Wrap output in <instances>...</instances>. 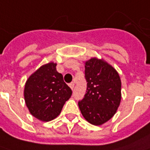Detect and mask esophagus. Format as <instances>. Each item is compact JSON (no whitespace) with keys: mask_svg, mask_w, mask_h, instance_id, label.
<instances>
[{"mask_svg":"<svg viewBox=\"0 0 150 150\" xmlns=\"http://www.w3.org/2000/svg\"><path fill=\"white\" fill-rule=\"evenodd\" d=\"M69 86H70V88H71V89L73 90V88H74V87H75V83H74V82L71 83L69 84Z\"/></svg>","mask_w":150,"mask_h":150,"instance_id":"34e87169","label":"esophagus"}]
</instances>
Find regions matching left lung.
I'll return each instance as SVG.
<instances>
[{"instance_id": "left-lung-1", "label": "left lung", "mask_w": 150, "mask_h": 150, "mask_svg": "<svg viewBox=\"0 0 150 150\" xmlns=\"http://www.w3.org/2000/svg\"><path fill=\"white\" fill-rule=\"evenodd\" d=\"M87 90L79 101L83 118L101 125L115 115L121 101V80L115 68L102 59L93 57L85 62Z\"/></svg>"}]
</instances>
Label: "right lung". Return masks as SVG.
Listing matches in <instances>:
<instances>
[{
	"label": "right lung",
	"instance_id": "1",
	"mask_svg": "<svg viewBox=\"0 0 150 150\" xmlns=\"http://www.w3.org/2000/svg\"><path fill=\"white\" fill-rule=\"evenodd\" d=\"M56 66L54 62L43 65L28 78L24 88V99L29 111L44 122L57 118L72 94Z\"/></svg>",
	"mask_w": 150,
	"mask_h": 150
}]
</instances>
